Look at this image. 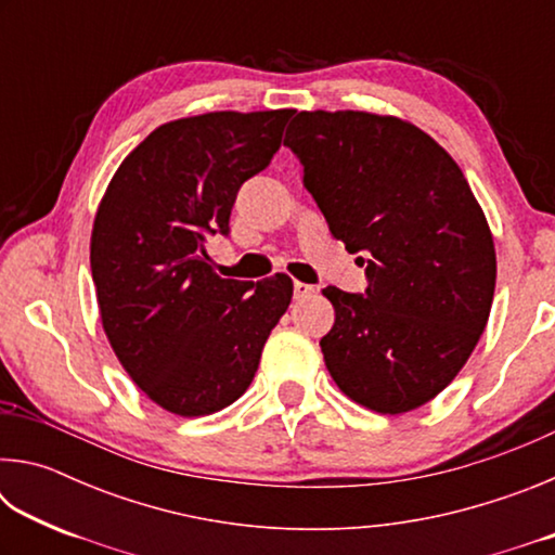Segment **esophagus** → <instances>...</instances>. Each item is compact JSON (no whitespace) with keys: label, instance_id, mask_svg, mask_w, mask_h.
I'll return each mask as SVG.
<instances>
[{"label":"esophagus","instance_id":"1","mask_svg":"<svg viewBox=\"0 0 555 555\" xmlns=\"http://www.w3.org/2000/svg\"><path fill=\"white\" fill-rule=\"evenodd\" d=\"M315 294H318V286H313V284H304V281H296V284H294V298L296 300L311 298Z\"/></svg>","mask_w":555,"mask_h":555}]
</instances>
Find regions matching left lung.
<instances>
[{
  "mask_svg": "<svg viewBox=\"0 0 555 555\" xmlns=\"http://www.w3.org/2000/svg\"><path fill=\"white\" fill-rule=\"evenodd\" d=\"M284 144L333 237L367 255L364 294L323 288L327 372L370 411L424 406L463 370L494 298L492 230L465 173L424 129L374 112H298Z\"/></svg>",
  "mask_w": 555,
  "mask_h": 555,
  "instance_id": "8db88e82",
  "label": "left lung"
}]
</instances>
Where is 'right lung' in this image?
Listing matches in <instances>:
<instances>
[{
    "label": "right lung",
    "instance_id": "right-lung-1",
    "mask_svg": "<svg viewBox=\"0 0 555 555\" xmlns=\"http://www.w3.org/2000/svg\"><path fill=\"white\" fill-rule=\"evenodd\" d=\"M294 109L205 112L156 127L112 176L90 237L102 331L164 411L208 416L237 401L294 296L274 274H215L205 237L228 232L240 185L279 152Z\"/></svg>",
    "mask_w": 555,
    "mask_h": 555
}]
</instances>
